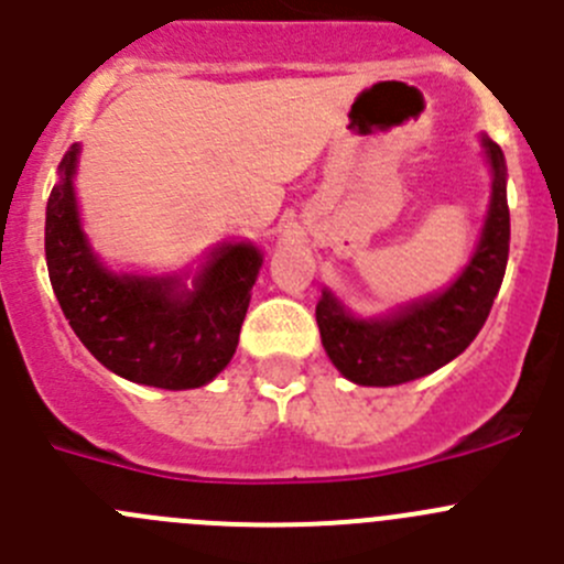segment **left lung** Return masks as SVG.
Returning <instances> with one entry per match:
<instances>
[{"label": "left lung", "instance_id": "left-lung-1", "mask_svg": "<svg viewBox=\"0 0 564 564\" xmlns=\"http://www.w3.org/2000/svg\"><path fill=\"white\" fill-rule=\"evenodd\" d=\"M479 143L490 165V202L468 262L443 291L401 302L379 315L351 313L332 288L321 291L315 304L321 343L348 382L393 388L429 377L459 357L485 326L507 271L509 207L501 147L485 132Z\"/></svg>", "mask_w": 564, "mask_h": 564}]
</instances>
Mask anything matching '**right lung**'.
Listing matches in <instances>:
<instances>
[{
  "mask_svg": "<svg viewBox=\"0 0 564 564\" xmlns=\"http://www.w3.org/2000/svg\"><path fill=\"white\" fill-rule=\"evenodd\" d=\"M74 143L46 205V268L74 335L107 371L160 390L210 384L238 348L262 249L251 240L210 246L196 268L130 271L99 257L83 227Z\"/></svg>",
  "mask_w": 564,
  "mask_h": 564,
  "instance_id": "obj_1",
  "label": "right lung"
}]
</instances>
